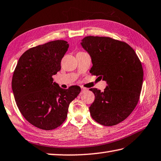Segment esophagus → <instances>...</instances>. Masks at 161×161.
<instances>
[{
  "instance_id": "obj_1",
  "label": "esophagus",
  "mask_w": 161,
  "mask_h": 161,
  "mask_svg": "<svg viewBox=\"0 0 161 161\" xmlns=\"http://www.w3.org/2000/svg\"><path fill=\"white\" fill-rule=\"evenodd\" d=\"M80 88H81V92H85V91H87V88H86V87H84L83 86H80Z\"/></svg>"
}]
</instances>
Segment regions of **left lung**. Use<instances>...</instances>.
Returning a JSON list of instances; mask_svg holds the SVG:
<instances>
[{"instance_id": "8db88e82", "label": "left lung", "mask_w": 161, "mask_h": 161, "mask_svg": "<svg viewBox=\"0 0 161 161\" xmlns=\"http://www.w3.org/2000/svg\"><path fill=\"white\" fill-rule=\"evenodd\" d=\"M81 45L90 54V72L108 86L104 92L90 88L95 101L90 107L92 118L104 126L126 119L139 102L143 83V68L135 50L126 43L110 37L86 36Z\"/></svg>"}]
</instances>
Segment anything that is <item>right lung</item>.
I'll return each instance as SVG.
<instances>
[{
    "label": "right lung",
    "mask_w": 161,
    "mask_h": 161,
    "mask_svg": "<svg viewBox=\"0 0 161 161\" xmlns=\"http://www.w3.org/2000/svg\"><path fill=\"white\" fill-rule=\"evenodd\" d=\"M69 44L63 40L48 42L22 54L12 80L15 102L24 118L38 128H58L67 117L70 103L80 92L77 86L62 89L53 75L61 69Z\"/></svg>",
    "instance_id": "obj_1"
}]
</instances>
